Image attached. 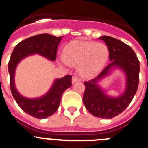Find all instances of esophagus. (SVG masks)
<instances>
[{
    "label": "esophagus",
    "mask_w": 148,
    "mask_h": 148,
    "mask_svg": "<svg viewBox=\"0 0 148 148\" xmlns=\"http://www.w3.org/2000/svg\"><path fill=\"white\" fill-rule=\"evenodd\" d=\"M78 81H80V78L78 77L74 76L72 77V83H73V84H74V83H76V82Z\"/></svg>",
    "instance_id": "esophagus-1"
}]
</instances>
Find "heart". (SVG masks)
I'll use <instances>...</instances> for the list:
<instances>
[{
  "label": "heart",
  "mask_w": 148,
  "mask_h": 148,
  "mask_svg": "<svg viewBox=\"0 0 148 148\" xmlns=\"http://www.w3.org/2000/svg\"><path fill=\"white\" fill-rule=\"evenodd\" d=\"M64 57L62 61L67 65L79 64L84 77H93L105 66L108 59L109 51L104 43L75 40L64 47Z\"/></svg>",
  "instance_id": "1"
}]
</instances>
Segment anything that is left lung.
Wrapping results in <instances>:
<instances>
[{
    "mask_svg": "<svg viewBox=\"0 0 148 148\" xmlns=\"http://www.w3.org/2000/svg\"><path fill=\"white\" fill-rule=\"evenodd\" d=\"M99 39L106 43L111 62L96 77L84 82L83 101L86 108L93 116L110 119L121 114L129 106L137 92L139 82V61L133 49L123 42L109 36H102ZM116 67L125 73L126 89L118 97H112L105 94L97 84Z\"/></svg>",
    "mask_w": 148,
    "mask_h": 148,
    "instance_id": "left-lung-1",
    "label": "left lung"
}]
</instances>
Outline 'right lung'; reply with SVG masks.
<instances>
[{
    "instance_id": "obj_1",
    "label": "right lung",
    "mask_w": 148,
    "mask_h": 148,
    "mask_svg": "<svg viewBox=\"0 0 148 148\" xmlns=\"http://www.w3.org/2000/svg\"><path fill=\"white\" fill-rule=\"evenodd\" d=\"M62 37L58 38L49 34H41L27 38L15 47L9 62L8 71L12 95L22 110L35 118H47L58 110L63 92L71 86L72 77L66 75L56 79L47 94L40 98L28 99L20 95L16 89L14 83L16 68L21 60L35 53L51 61H55L58 46Z\"/></svg>"
}]
</instances>
